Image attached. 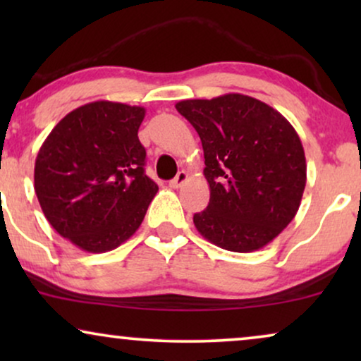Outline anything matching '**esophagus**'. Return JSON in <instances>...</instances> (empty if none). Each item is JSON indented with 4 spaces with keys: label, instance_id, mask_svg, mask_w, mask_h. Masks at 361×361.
<instances>
[{
    "label": "esophagus",
    "instance_id": "34e87169",
    "mask_svg": "<svg viewBox=\"0 0 361 361\" xmlns=\"http://www.w3.org/2000/svg\"><path fill=\"white\" fill-rule=\"evenodd\" d=\"M189 179V174H187L185 171H180L179 174H177L174 179H172L171 182H169V185L172 187V189H179V187H182L184 185V182Z\"/></svg>",
    "mask_w": 361,
    "mask_h": 361
}]
</instances>
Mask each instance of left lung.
Instances as JSON below:
<instances>
[{
    "label": "left lung",
    "mask_w": 361,
    "mask_h": 361,
    "mask_svg": "<svg viewBox=\"0 0 361 361\" xmlns=\"http://www.w3.org/2000/svg\"><path fill=\"white\" fill-rule=\"evenodd\" d=\"M176 108L204 147L210 202L194 215L195 228L235 253L271 243L298 214L307 179L293 125L273 106L241 93L182 100Z\"/></svg>",
    "instance_id": "left-lung-1"
}]
</instances>
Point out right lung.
<instances>
[{"instance_id": "obj_1", "label": "right lung", "mask_w": 361, "mask_h": 361, "mask_svg": "<svg viewBox=\"0 0 361 361\" xmlns=\"http://www.w3.org/2000/svg\"><path fill=\"white\" fill-rule=\"evenodd\" d=\"M146 110L92 102L49 133L34 166V190L49 224L88 253L115 250L135 235L157 184L145 174L137 137Z\"/></svg>"}]
</instances>
